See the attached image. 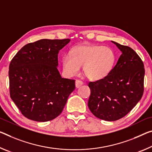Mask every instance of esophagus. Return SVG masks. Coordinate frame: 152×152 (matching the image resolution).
Here are the masks:
<instances>
[{
    "label": "esophagus",
    "mask_w": 152,
    "mask_h": 152,
    "mask_svg": "<svg viewBox=\"0 0 152 152\" xmlns=\"http://www.w3.org/2000/svg\"><path fill=\"white\" fill-rule=\"evenodd\" d=\"M83 85V83L80 80H76L75 82V85H76V88H79L80 86H81L82 85Z\"/></svg>",
    "instance_id": "esophagus-1"
}]
</instances>
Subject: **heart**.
<instances>
[{"instance_id":"obj_1","label":"heart","mask_w":152,"mask_h":152,"mask_svg":"<svg viewBox=\"0 0 152 152\" xmlns=\"http://www.w3.org/2000/svg\"><path fill=\"white\" fill-rule=\"evenodd\" d=\"M115 54L110 48L101 45H79L62 57L64 73L74 76L80 73L81 67L86 77L91 80L104 78L110 73L115 62Z\"/></svg>"}]
</instances>
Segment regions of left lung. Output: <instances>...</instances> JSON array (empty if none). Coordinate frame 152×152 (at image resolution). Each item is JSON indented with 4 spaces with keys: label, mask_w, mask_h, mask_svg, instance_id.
Returning <instances> with one entry per match:
<instances>
[{
    "label": "left lung",
    "mask_w": 152,
    "mask_h": 152,
    "mask_svg": "<svg viewBox=\"0 0 152 152\" xmlns=\"http://www.w3.org/2000/svg\"><path fill=\"white\" fill-rule=\"evenodd\" d=\"M122 55L104 78L90 82L88 106L92 114L105 121H115L131 112L142 97L145 69L141 59L131 47L112 41Z\"/></svg>",
    "instance_id": "8db88e82"
}]
</instances>
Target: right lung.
Masks as SVG:
<instances>
[{"mask_svg":"<svg viewBox=\"0 0 152 152\" xmlns=\"http://www.w3.org/2000/svg\"><path fill=\"white\" fill-rule=\"evenodd\" d=\"M70 39H42L26 45L9 65L10 96L24 116L37 122L53 120L75 89V80L61 78L58 53Z\"/></svg>","mask_w":152,"mask_h":152,"instance_id":"1","label":"right lung"}]
</instances>
